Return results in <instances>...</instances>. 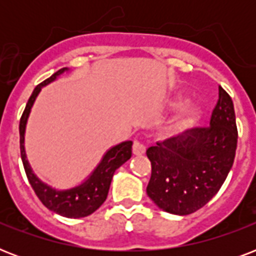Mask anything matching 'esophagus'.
<instances>
[{
    "instance_id": "esophagus-1",
    "label": "esophagus",
    "mask_w": 256,
    "mask_h": 256,
    "mask_svg": "<svg viewBox=\"0 0 256 256\" xmlns=\"http://www.w3.org/2000/svg\"><path fill=\"white\" fill-rule=\"evenodd\" d=\"M144 152H146V148H144L140 142L136 140L134 144H132V154H134V156H142Z\"/></svg>"
}]
</instances>
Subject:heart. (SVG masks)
Returning <instances> with one entry per match:
<instances>
[{"mask_svg":"<svg viewBox=\"0 0 256 256\" xmlns=\"http://www.w3.org/2000/svg\"><path fill=\"white\" fill-rule=\"evenodd\" d=\"M183 100H184V98L182 96H176L174 102H172V106L179 108L183 104ZM199 116H200V108H199L198 104H187V106H184L180 110L178 116L172 120L170 124V132L172 134H179V132H184L186 128H191L199 120Z\"/></svg>","mask_w":256,"mask_h":256,"instance_id":"1","label":"heart"}]
</instances>
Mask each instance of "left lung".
Segmentation results:
<instances>
[{"mask_svg": "<svg viewBox=\"0 0 256 256\" xmlns=\"http://www.w3.org/2000/svg\"><path fill=\"white\" fill-rule=\"evenodd\" d=\"M236 142L234 104L219 86L210 126L190 128L148 148L152 176L146 192L166 212L192 214L210 202L226 180Z\"/></svg>", "mask_w": 256, "mask_h": 256, "instance_id": "left-lung-1", "label": "left lung"}]
</instances>
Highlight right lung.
<instances>
[{"label": "right lung", "instance_id": "right-lung-1", "mask_svg": "<svg viewBox=\"0 0 256 256\" xmlns=\"http://www.w3.org/2000/svg\"><path fill=\"white\" fill-rule=\"evenodd\" d=\"M68 70H69L68 68L58 70L57 73H54L52 77L40 84L33 90L28 104H26L21 120H20V148H21V158L26 176L29 179V183L33 187L36 195L44 203V206L54 211L56 214L66 216V218H84V216H88L96 210H98L102 206V203L106 200L112 175L116 168H120L126 160L132 158V142L126 140V142L116 144L114 148H108L102 156L98 166L94 168L92 174L88 175V179H85L81 184L68 188V190L53 188L45 182H42L41 179L34 174L30 168L29 160L26 158L25 152V130L28 118H29L32 108L36 102V98L41 92V88L49 85L50 82L56 81L61 74Z\"/></svg>", "mask_w": 256, "mask_h": 256}]
</instances>
